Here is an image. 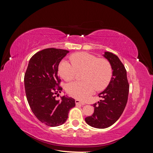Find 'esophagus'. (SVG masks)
I'll return each mask as SVG.
<instances>
[{"label": "esophagus", "mask_w": 153, "mask_h": 153, "mask_svg": "<svg viewBox=\"0 0 153 153\" xmlns=\"http://www.w3.org/2000/svg\"><path fill=\"white\" fill-rule=\"evenodd\" d=\"M75 103H76V105H84L85 103L82 102V101L78 100H75Z\"/></svg>", "instance_id": "34e87169"}]
</instances>
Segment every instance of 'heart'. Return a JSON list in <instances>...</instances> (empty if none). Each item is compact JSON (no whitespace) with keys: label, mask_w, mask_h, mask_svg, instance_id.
<instances>
[{"label":"heart","mask_w":153,"mask_h":153,"mask_svg":"<svg viewBox=\"0 0 153 153\" xmlns=\"http://www.w3.org/2000/svg\"><path fill=\"white\" fill-rule=\"evenodd\" d=\"M69 63L64 60L60 63L59 73L64 80L71 81L75 78L76 72L82 71L81 82H73L66 87L68 93L74 98L84 100L91 95L94 89L100 91L107 87L112 75L110 62L104 58H98L87 52L72 54Z\"/></svg>","instance_id":"heart-1"}]
</instances>
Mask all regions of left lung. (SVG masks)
<instances>
[{
    "mask_svg": "<svg viewBox=\"0 0 153 153\" xmlns=\"http://www.w3.org/2000/svg\"><path fill=\"white\" fill-rule=\"evenodd\" d=\"M104 56L112 66V77L106 89L98 94L103 100L93 104L94 113L85 119L89 126L100 129L112 126L121 117L127 103L129 88L126 68L119 57L108 52H105Z\"/></svg>",
    "mask_w": 153,
    "mask_h": 153,
    "instance_id": "obj_1",
    "label": "left lung"
}]
</instances>
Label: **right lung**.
Returning a JSON list of instances; mask_svg holds the SVG:
<instances>
[{
  "label": "right lung",
  "instance_id": "right-lung-1",
  "mask_svg": "<svg viewBox=\"0 0 153 153\" xmlns=\"http://www.w3.org/2000/svg\"><path fill=\"white\" fill-rule=\"evenodd\" d=\"M69 53L66 50L46 48L36 53L29 62L24 76L27 101L35 116L48 126H58L66 122L75 100L68 96L56 99L62 90L58 75L61 60Z\"/></svg>",
  "mask_w": 153,
  "mask_h": 153
}]
</instances>
